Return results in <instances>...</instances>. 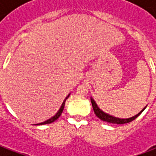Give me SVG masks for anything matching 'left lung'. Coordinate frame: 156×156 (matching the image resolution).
Returning <instances> with one entry per match:
<instances>
[{
  "label": "left lung",
  "mask_w": 156,
  "mask_h": 156,
  "mask_svg": "<svg viewBox=\"0 0 156 156\" xmlns=\"http://www.w3.org/2000/svg\"><path fill=\"white\" fill-rule=\"evenodd\" d=\"M91 103H92V106H93V108H94V114L96 115V116L98 118H99L101 120L105 121V122H108V123H112V124H126V123H129L131 121H133L134 119H135L136 118L140 115L142 112L144 110V108L142 111H140L138 115H136L134 117L129 118V119H119V118L114 117V116H111V115H108V114H105V112H103L98 108L95 101L91 98Z\"/></svg>",
  "instance_id": "1"
}]
</instances>
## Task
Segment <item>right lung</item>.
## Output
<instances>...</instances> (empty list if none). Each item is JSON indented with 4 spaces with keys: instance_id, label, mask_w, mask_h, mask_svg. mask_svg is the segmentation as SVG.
<instances>
[{
    "instance_id": "1",
    "label": "right lung",
    "mask_w": 156,
    "mask_h": 156,
    "mask_svg": "<svg viewBox=\"0 0 156 156\" xmlns=\"http://www.w3.org/2000/svg\"><path fill=\"white\" fill-rule=\"evenodd\" d=\"M69 97V95H68L67 98H65L64 101H63V103H62V105L61 108H60V109L58 110V112L56 114V115L53 116V117H51V119H48L47 121H45V122H42V123H40V124H37V125H41V124H51V123H52V122H54L55 120H57L58 118L60 117V115H62V111H63V108H64V105H65V101H66V99Z\"/></svg>"
}]
</instances>
